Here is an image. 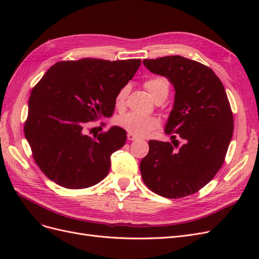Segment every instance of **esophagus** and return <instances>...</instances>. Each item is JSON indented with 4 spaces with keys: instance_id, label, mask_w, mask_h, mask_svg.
<instances>
[{
    "instance_id": "obj_1",
    "label": "esophagus",
    "mask_w": 259,
    "mask_h": 259,
    "mask_svg": "<svg viewBox=\"0 0 259 259\" xmlns=\"http://www.w3.org/2000/svg\"><path fill=\"white\" fill-rule=\"evenodd\" d=\"M127 139L131 140V142H133V140H136L137 137L134 134H131V133H128V134H127Z\"/></svg>"
}]
</instances>
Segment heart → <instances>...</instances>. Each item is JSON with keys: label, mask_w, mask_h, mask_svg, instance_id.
<instances>
[{"label": "heart", "mask_w": 259, "mask_h": 259, "mask_svg": "<svg viewBox=\"0 0 259 259\" xmlns=\"http://www.w3.org/2000/svg\"><path fill=\"white\" fill-rule=\"evenodd\" d=\"M144 85L149 92V94H150V96L153 98V100L155 98H158L159 96H167L169 91V82L166 77L164 76L150 77V79H148L145 82ZM128 92V86H123V88L117 92L114 99L115 108L122 109L125 106V101H126ZM116 123L125 131L131 133V134H134L140 137L148 136L152 131L158 128L159 126V121L156 120L154 116L140 114L136 112H128L126 114L119 116L116 120Z\"/></svg>", "instance_id": "heart-1"}]
</instances>
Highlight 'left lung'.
Wrapping results in <instances>:
<instances>
[{
	"instance_id": "obj_1",
	"label": "left lung",
	"mask_w": 259,
	"mask_h": 259,
	"mask_svg": "<svg viewBox=\"0 0 259 259\" xmlns=\"http://www.w3.org/2000/svg\"><path fill=\"white\" fill-rule=\"evenodd\" d=\"M143 62L174 85L175 101L165 126L171 144L149 140L140 173L154 193L184 198L207 185L223 166L233 134L231 107L222 81L207 66L183 56Z\"/></svg>"
}]
</instances>
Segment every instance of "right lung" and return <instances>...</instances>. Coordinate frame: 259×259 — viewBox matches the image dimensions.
Masks as SVG:
<instances>
[{
	"label": "right lung",
	"instance_id": "add662e5",
	"mask_svg": "<svg viewBox=\"0 0 259 259\" xmlns=\"http://www.w3.org/2000/svg\"><path fill=\"white\" fill-rule=\"evenodd\" d=\"M140 64V59L58 61L37 82L23 130L35 163L52 182L84 189L108 175L110 156L125 145L126 132L112 126L91 137L85 127L112 115L117 92Z\"/></svg>",
	"mask_w": 259,
	"mask_h": 259
}]
</instances>
